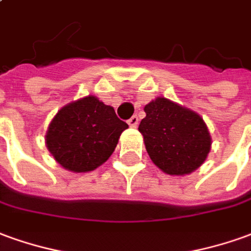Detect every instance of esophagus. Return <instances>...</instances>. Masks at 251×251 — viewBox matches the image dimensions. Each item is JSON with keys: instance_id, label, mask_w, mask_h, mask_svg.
I'll return each mask as SVG.
<instances>
[{"instance_id": "obj_1", "label": "esophagus", "mask_w": 251, "mask_h": 251, "mask_svg": "<svg viewBox=\"0 0 251 251\" xmlns=\"http://www.w3.org/2000/svg\"><path fill=\"white\" fill-rule=\"evenodd\" d=\"M127 124L131 126V127H136L138 125V117L137 115H133L130 120L127 121Z\"/></svg>"}]
</instances>
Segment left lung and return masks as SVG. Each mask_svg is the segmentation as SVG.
I'll return each mask as SVG.
<instances>
[{
  "label": "left lung",
  "instance_id": "obj_1",
  "mask_svg": "<svg viewBox=\"0 0 251 251\" xmlns=\"http://www.w3.org/2000/svg\"><path fill=\"white\" fill-rule=\"evenodd\" d=\"M138 130L148 155L170 175L190 174L205 162L211 136L202 118L174 101L157 98L148 103Z\"/></svg>",
  "mask_w": 251,
  "mask_h": 251
}]
</instances>
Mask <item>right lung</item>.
<instances>
[{
	"label": "right lung",
	"mask_w": 251,
	"mask_h": 251,
	"mask_svg": "<svg viewBox=\"0 0 251 251\" xmlns=\"http://www.w3.org/2000/svg\"><path fill=\"white\" fill-rule=\"evenodd\" d=\"M125 129L127 124L111 106L87 96L59 110L49 126L46 145L62 167L87 173L111 156Z\"/></svg>",
	"instance_id": "right-lung-1"
}]
</instances>
